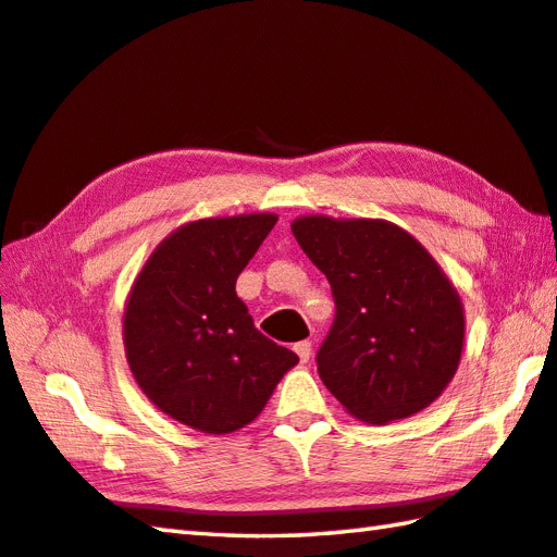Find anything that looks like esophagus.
<instances>
[{"label": "esophagus", "mask_w": 557, "mask_h": 557, "mask_svg": "<svg viewBox=\"0 0 557 557\" xmlns=\"http://www.w3.org/2000/svg\"><path fill=\"white\" fill-rule=\"evenodd\" d=\"M294 351H297L299 359L306 363V361H309V357H311V342L309 339L297 342V345H294Z\"/></svg>", "instance_id": "1"}]
</instances>
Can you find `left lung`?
I'll return each instance as SVG.
<instances>
[{"mask_svg": "<svg viewBox=\"0 0 557 557\" xmlns=\"http://www.w3.org/2000/svg\"><path fill=\"white\" fill-rule=\"evenodd\" d=\"M292 232L333 287L335 323L318 349L330 393L375 425L433 405L465 349V306L437 260L387 220L304 215Z\"/></svg>", "mask_w": 557, "mask_h": 557, "instance_id": "left-lung-1", "label": "left lung"}]
</instances>
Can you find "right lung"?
<instances>
[{
	"mask_svg": "<svg viewBox=\"0 0 557 557\" xmlns=\"http://www.w3.org/2000/svg\"><path fill=\"white\" fill-rule=\"evenodd\" d=\"M275 222L272 212L186 222L156 246L128 292V369L152 405L188 429H244L299 361L258 333L234 289Z\"/></svg>",
	"mask_w": 557,
	"mask_h": 557,
	"instance_id": "1",
	"label": "right lung"
}]
</instances>
